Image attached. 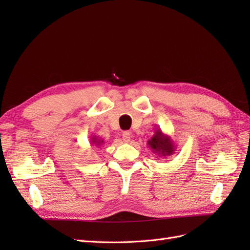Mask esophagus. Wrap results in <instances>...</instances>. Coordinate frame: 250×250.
I'll return each instance as SVG.
<instances>
[{"label":"esophagus","instance_id":"obj_1","mask_svg":"<svg viewBox=\"0 0 250 250\" xmlns=\"http://www.w3.org/2000/svg\"><path fill=\"white\" fill-rule=\"evenodd\" d=\"M122 140H124V142L125 143H129L130 142V140H131V133L130 132H124V133H122Z\"/></svg>","mask_w":250,"mask_h":250}]
</instances>
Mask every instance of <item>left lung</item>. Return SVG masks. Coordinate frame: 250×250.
<instances>
[{
	"label": "left lung",
	"mask_w": 250,
	"mask_h": 250,
	"mask_svg": "<svg viewBox=\"0 0 250 250\" xmlns=\"http://www.w3.org/2000/svg\"><path fill=\"white\" fill-rule=\"evenodd\" d=\"M147 145L149 146L153 153L161 158L171 157L175 152V144L171 136L163 133L161 129L155 131V134L147 142Z\"/></svg>",
	"instance_id": "1"
}]
</instances>
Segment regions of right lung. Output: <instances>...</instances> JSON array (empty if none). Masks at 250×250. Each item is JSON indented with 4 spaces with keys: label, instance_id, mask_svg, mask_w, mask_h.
Returning a JSON list of instances; mask_svg holds the SVG:
<instances>
[{
    "label": "right lung",
    "instance_id": "1",
    "mask_svg": "<svg viewBox=\"0 0 250 250\" xmlns=\"http://www.w3.org/2000/svg\"><path fill=\"white\" fill-rule=\"evenodd\" d=\"M90 144H91L92 146L95 145V146L98 147V146L103 145V144H104V141H103L102 139H101V137L92 135L91 137H90Z\"/></svg>",
    "mask_w": 250,
    "mask_h": 250
}]
</instances>
